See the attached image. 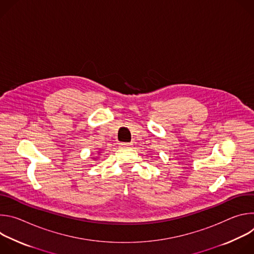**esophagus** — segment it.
Wrapping results in <instances>:
<instances>
[{
	"mask_svg": "<svg viewBox=\"0 0 254 254\" xmlns=\"http://www.w3.org/2000/svg\"><path fill=\"white\" fill-rule=\"evenodd\" d=\"M120 144H121L122 148H128L131 143H129V142H122Z\"/></svg>",
	"mask_w": 254,
	"mask_h": 254,
	"instance_id": "esophagus-1",
	"label": "esophagus"
}]
</instances>
